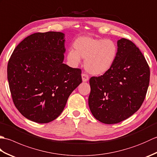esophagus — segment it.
<instances>
[{
    "label": "esophagus",
    "mask_w": 157,
    "mask_h": 157,
    "mask_svg": "<svg viewBox=\"0 0 157 157\" xmlns=\"http://www.w3.org/2000/svg\"><path fill=\"white\" fill-rule=\"evenodd\" d=\"M82 81L84 82H88L89 80V78L88 76L85 74V73H82Z\"/></svg>",
    "instance_id": "34e87169"
}]
</instances>
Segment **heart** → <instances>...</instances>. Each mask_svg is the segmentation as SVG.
Segmentation results:
<instances>
[{
	"label": "heart",
	"mask_w": 157,
	"mask_h": 157,
	"mask_svg": "<svg viewBox=\"0 0 157 157\" xmlns=\"http://www.w3.org/2000/svg\"><path fill=\"white\" fill-rule=\"evenodd\" d=\"M74 50H69L67 59L78 65L81 58L85 59L84 67L90 74L101 75L111 69L117 55V46L111 40L84 36L73 43Z\"/></svg>",
	"instance_id": "1"
}]
</instances>
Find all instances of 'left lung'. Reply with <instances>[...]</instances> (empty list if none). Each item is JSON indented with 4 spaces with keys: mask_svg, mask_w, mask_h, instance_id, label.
I'll use <instances>...</instances> for the list:
<instances>
[{
    "mask_svg": "<svg viewBox=\"0 0 157 157\" xmlns=\"http://www.w3.org/2000/svg\"><path fill=\"white\" fill-rule=\"evenodd\" d=\"M117 55L111 69L90 79L88 105L94 117L105 124L129 118L140 108L150 81L144 56L132 41H117Z\"/></svg>",
    "mask_w": 157,
    "mask_h": 157,
    "instance_id": "8db88e82",
    "label": "left lung"
}]
</instances>
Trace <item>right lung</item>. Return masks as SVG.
Here are the masks:
<instances>
[{
	"instance_id": "obj_1",
	"label": "right lung",
	"mask_w": 157,
	"mask_h": 157,
	"mask_svg": "<svg viewBox=\"0 0 157 157\" xmlns=\"http://www.w3.org/2000/svg\"><path fill=\"white\" fill-rule=\"evenodd\" d=\"M65 34L35 33L17 46L7 66L14 105L25 118L49 123L61 115L71 92L82 83V71L63 63Z\"/></svg>"
}]
</instances>
